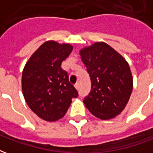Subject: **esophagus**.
<instances>
[{
	"instance_id": "34e87169",
	"label": "esophagus",
	"mask_w": 153,
	"mask_h": 153,
	"mask_svg": "<svg viewBox=\"0 0 153 153\" xmlns=\"http://www.w3.org/2000/svg\"><path fill=\"white\" fill-rule=\"evenodd\" d=\"M74 88H76L77 90H79V83H77L75 85H74Z\"/></svg>"
}]
</instances>
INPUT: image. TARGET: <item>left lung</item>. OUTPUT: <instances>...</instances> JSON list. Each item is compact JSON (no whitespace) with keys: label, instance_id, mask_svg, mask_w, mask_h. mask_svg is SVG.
Returning <instances> with one entry per match:
<instances>
[{"label":"left lung","instance_id":"left-lung-1","mask_svg":"<svg viewBox=\"0 0 153 153\" xmlns=\"http://www.w3.org/2000/svg\"><path fill=\"white\" fill-rule=\"evenodd\" d=\"M79 54L92 83L91 92L83 99L85 106L101 120L120 115L133 90V76L128 62L103 42L83 47Z\"/></svg>","mask_w":153,"mask_h":153}]
</instances>
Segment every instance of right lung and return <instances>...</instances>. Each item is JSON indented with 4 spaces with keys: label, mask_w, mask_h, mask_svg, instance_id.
Listing matches in <instances>:
<instances>
[{
    "label": "right lung",
    "mask_w": 153,
    "mask_h": 153,
    "mask_svg": "<svg viewBox=\"0 0 153 153\" xmlns=\"http://www.w3.org/2000/svg\"><path fill=\"white\" fill-rule=\"evenodd\" d=\"M73 46L47 41L25 64L22 73V92L29 108L46 121H56L67 112L78 92L61 69Z\"/></svg>",
    "instance_id": "1"
}]
</instances>
